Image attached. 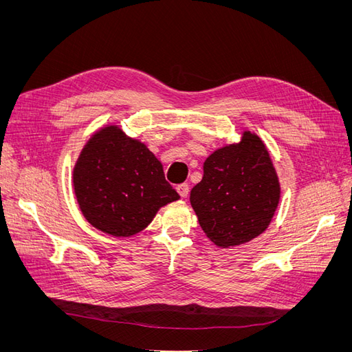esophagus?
<instances>
[{"label":"esophagus","instance_id":"34e87169","mask_svg":"<svg viewBox=\"0 0 352 352\" xmlns=\"http://www.w3.org/2000/svg\"><path fill=\"white\" fill-rule=\"evenodd\" d=\"M176 190H177V194H179L180 197L186 198L188 194H189V186H188L186 184H182V185H179V186L176 188Z\"/></svg>","mask_w":352,"mask_h":352}]
</instances>
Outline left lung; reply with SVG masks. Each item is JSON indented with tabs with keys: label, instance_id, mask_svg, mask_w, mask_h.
Returning <instances> with one entry per match:
<instances>
[{
	"label": "left lung",
	"instance_id": "1",
	"mask_svg": "<svg viewBox=\"0 0 352 352\" xmlns=\"http://www.w3.org/2000/svg\"><path fill=\"white\" fill-rule=\"evenodd\" d=\"M189 199L201 229L217 247H235L261 235L280 199L279 177L261 138L243 131L238 144L208 155Z\"/></svg>",
	"mask_w": 352,
	"mask_h": 352
}]
</instances>
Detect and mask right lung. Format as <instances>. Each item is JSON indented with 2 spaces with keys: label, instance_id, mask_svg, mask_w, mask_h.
Here are the masks:
<instances>
[{
  "label": "right lung",
  "instance_id": "1",
  "mask_svg": "<svg viewBox=\"0 0 352 352\" xmlns=\"http://www.w3.org/2000/svg\"><path fill=\"white\" fill-rule=\"evenodd\" d=\"M73 188L83 217L116 238L136 235L160 208L180 198L167 184L162 162L116 124L101 127L85 144Z\"/></svg>",
  "mask_w": 352,
  "mask_h": 352
}]
</instances>
